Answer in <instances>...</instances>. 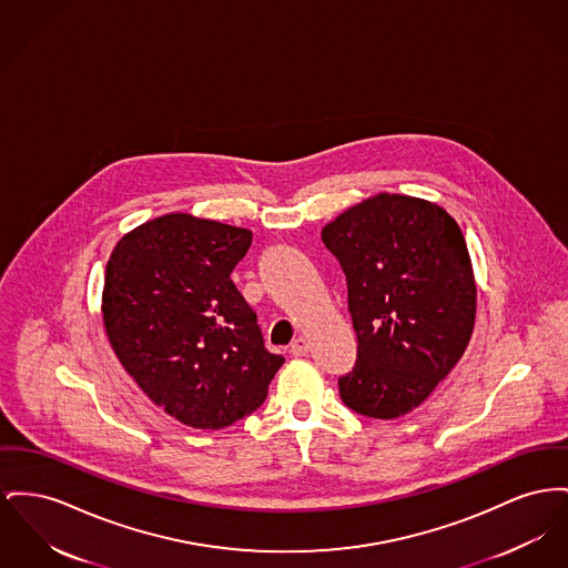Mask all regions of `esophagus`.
<instances>
[{"label":"esophagus","instance_id":"esophagus-1","mask_svg":"<svg viewBox=\"0 0 568 568\" xmlns=\"http://www.w3.org/2000/svg\"><path fill=\"white\" fill-rule=\"evenodd\" d=\"M308 349H311V343H308V338H304V336H298V338L292 343V354H294V356H306Z\"/></svg>","mask_w":568,"mask_h":568}]
</instances>
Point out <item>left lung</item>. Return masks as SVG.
I'll list each match as a JSON object with an SVG mask.
<instances>
[{
  "instance_id": "8db88e82",
  "label": "left lung",
  "mask_w": 568,
  "mask_h": 568,
  "mask_svg": "<svg viewBox=\"0 0 568 568\" xmlns=\"http://www.w3.org/2000/svg\"><path fill=\"white\" fill-rule=\"evenodd\" d=\"M347 281L358 338L343 403L393 420L416 409L466 352L476 283L466 237L437 203L379 193L322 230Z\"/></svg>"
}]
</instances>
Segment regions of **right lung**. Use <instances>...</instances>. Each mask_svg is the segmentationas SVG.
<instances>
[{"label": "right lung", "mask_w": 568, "mask_h": 568, "mask_svg": "<svg viewBox=\"0 0 568 568\" xmlns=\"http://www.w3.org/2000/svg\"><path fill=\"white\" fill-rule=\"evenodd\" d=\"M253 234L165 214L124 235L104 272L102 322L122 367L175 420L223 429L255 412L285 363L230 278Z\"/></svg>", "instance_id": "right-lung-1"}]
</instances>
